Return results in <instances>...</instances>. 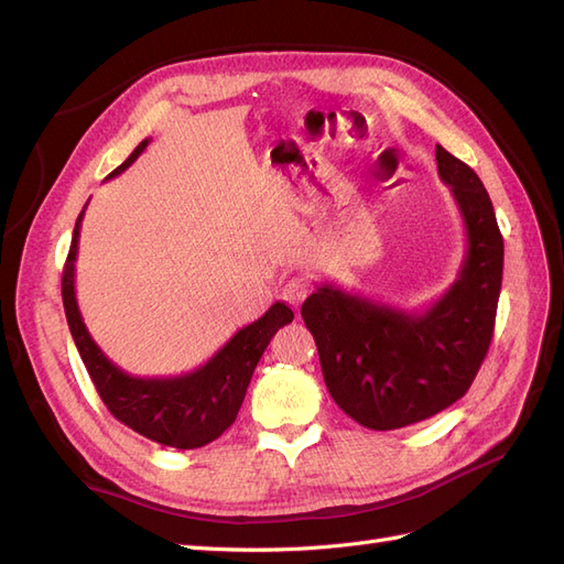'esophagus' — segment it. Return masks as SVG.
<instances>
[{"mask_svg": "<svg viewBox=\"0 0 564 564\" xmlns=\"http://www.w3.org/2000/svg\"><path fill=\"white\" fill-rule=\"evenodd\" d=\"M308 296V284H305L303 280H292L286 282L284 289H282V299L292 305V308H299V305L303 303V299Z\"/></svg>", "mask_w": 564, "mask_h": 564, "instance_id": "34e87169", "label": "esophagus"}]
</instances>
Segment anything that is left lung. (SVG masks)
I'll use <instances>...</instances> for the list:
<instances>
[{
	"mask_svg": "<svg viewBox=\"0 0 564 564\" xmlns=\"http://www.w3.org/2000/svg\"><path fill=\"white\" fill-rule=\"evenodd\" d=\"M435 160L466 228V259L447 292L414 313L322 284L301 308L329 395L371 431L404 429L464 398L491 344L503 278L497 214L468 164L442 145Z\"/></svg>",
	"mask_w": 564,
	"mask_h": 564,
	"instance_id": "8db88e82",
	"label": "left lung"
}]
</instances>
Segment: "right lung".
<instances>
[{
  "label": "right lung",
  "mask_w": 564,
  "mask_h": 564,
  "mask_svg": "<svg viewBox=\"0 0 564 564\" xmlns=\"http://www.w3.org/2000/svg\"><path fill=\"white\" fill-rule=\"evenodd\" d=\"M148 143L150 141L145 139L135 145L131 155L108 174V178L127 172ZM82 218L84 209L77 216L73 245L63 268V308L82 362L87 367L100 400L106 402L117 421L164 447L197 449L209 445L235 423L256 365H259L270 338L294 319V311L280 301L272 303L263 317L242 327L209 362L191 373L169 379L131 377L112 365L106 352L96 346L79 313L75 296V261Z\"/></svg>",
  "instance_id": "right-lung-1"
}]
</instances>
